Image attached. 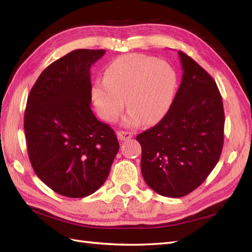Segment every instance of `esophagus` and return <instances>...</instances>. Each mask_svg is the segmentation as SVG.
Returning a JSON list of instances; mask_svg holds the SVG:
<instances>
[{"instance_id":"esophagus-1","label":"esophagus","mask_w":252,"mask_h":252,"mask_svg":"<svg viewBox=\"0 0 252 252\" xmlns=\"http://www.w3.org/2000/svg\"><path fill=\"white\" fill-rule=\"evenodd\" d=\"M118 135V138L120 141H126V140H129V138L132 137V133L129 132V131H118L117 133Z\"/></svg>"}]
</instances>
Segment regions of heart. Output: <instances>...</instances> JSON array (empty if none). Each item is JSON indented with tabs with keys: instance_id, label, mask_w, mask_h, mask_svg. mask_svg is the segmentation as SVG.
Segmentation results:
<instances>
[{
	"instance_id": "1",
	"label": "heart",
	"mask_w": 252,
	"mask_h": 252,
	"mask_svg": "<svg viewBox=\"0 0 252 252\" xmlns=\"http://www.w3.org/2000/svg\"><path fill=\"white\" fill-rule=\"evenodd\" d=\"M176 82L175 72L164 60L142 54L120 56L104 72V79L94 81L92 98L100 117L114 122L124 108L125 126L142 122L152 124L170 107Z\"/></svg>"
}]
</instances>
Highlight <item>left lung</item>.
Listing matches in <instances>:
<instances>
[{"mask_svg":"<svg viewBox=\"0 0 252 252\" xmlns=\"http://www.w3.org/2000/svg\"><path fill=\"white\" fill-rule=\"evenodd\" d=\"M182 79L168 112L136 136L144 180L172 198L193 192L218 162L224 142V109L215 80L184 52Z\"/></svg>","mask_w":252,"mask_h":252,"instance_id":"obj_1","label":"left lung"}]
</instances>
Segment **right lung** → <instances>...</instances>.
I'll list each match as a JSON object with an SVG mask.
<instances>
[{
	"instance_id": "obj_1",
	"label": "right lung",
	"mask_w": 252,
	"mask_h": 252,
	"mask_svg": "<svg viewBox=\"0 0 252 252\" xmlns=\"http://www.w3.org/2000/svg\"><path fill=\"white\" fill-rule=\"evenodd\" d=\"M105 50H74L46 67L30 91L24 129L39 179L59 195L86 197L105 182L120 145L91 109L90 68Z\"/></svg>"
}]
</instances>
